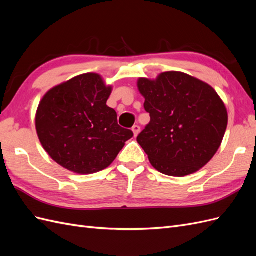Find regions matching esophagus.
I'll return each mask as SVG.
<instances>
[{
	"label": "esophagus",
	"mask_w": 256,
	"mask_h": 256,
	"mask_svg": "<svg viewBox=\"0 0 256 256\" xmlns=\"http://www.w3.org/2000/svg\"><path fill=\"white\" fill-rule=\"evenodd\" d=\"M132 132H134V136H138V134H140V127H138V126H134L132 127Z\"/></svg>",
	"instance_id": "1"
}]
</instances>
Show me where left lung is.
Instances as JSON below:
<instances>
[{
    "label": "left lung",
    "instance_id": "1",
    "mask_svg": "<svg viewBox=\"0 0 256 256\" xmlns=\"http://www.w3.org/2000/svg\"><path fill=\"white\" fill-rule=\"evenodd\" d=\"M150 122L136 138L150 164L162 174L184 177L205 166L218 152L228 110L210 85L180 72L138 78Z\"/></svg>",
    "mask_w": 256,
    "mask_h": 256
}]
</instances>
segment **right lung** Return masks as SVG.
Segmentation results:
<instances>
[{
    "instance_id": "obj_1",
    "label": "right lung",
    "mask_w": 256,
    "mask_h": 256,
    "mask_svg": "<svg viewBox=\"0 0 256 256\" xmlns=\"http://www.w3.org/2000/svg\"><path fill=\"white\" fill-rule=\"evenodd\" d=\"M112 90L99 74L88 72L44 95L35 115L36 132L58 164L76 174L100 172L134 136L106 106Z\"/></svg>"
}]
</instances>
